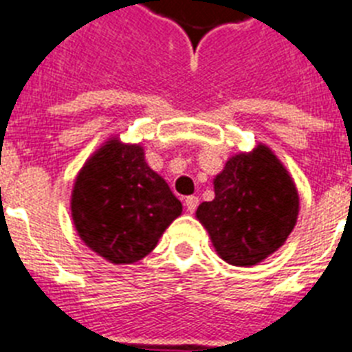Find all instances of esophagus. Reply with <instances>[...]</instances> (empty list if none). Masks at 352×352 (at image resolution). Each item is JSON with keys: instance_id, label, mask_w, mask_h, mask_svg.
Wrapping results in <instances>:
<instances>
[{"instance_id": "34e87169", "label": "esophagus", "mask_w": 352, "mask_h": 352, "mask_svg": "<svg viewBox=\"0 0 352 352\" xmlns=\"http://www.w3.org/2000/svg\"><path fill=\"white\" fill-rule=\"evenodd\" d=\"M199 197H186L184 204H186V209H188V212H195V209L199 208Z\"/></svg>"}]
</instances>
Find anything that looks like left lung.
Wrapping results in <instances>:
<instances>
[{"label": "left lung", "mask_w": 352, "mask_h": 352, "mask_svg": "<svg viewBox=\"0 0 352 352\" xmlns=\"http://www.w3.org/2000/svg\"><path fill=\"white\" fill-rule=\"evenodd\" d=\"M297 214V188L265 144L232 155L214 177V199L197 209L218 256L236 267L258 265L285 245Z\"/></svg>", "instance_id": "1"}]
</instances>
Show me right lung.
Masks as SVG:
<instances>
[{"label":"right lung","mask_w":352,"mask_h":352,"mask_svg":"<svg viewBox=\"0 0 352 352\" xmlns=\"http://www.w3.org/2000/svg\"><path fill=\"white\" fill-rule=\"evenodd\" d=\"M182 212L181 200L144 161L141 144L105 141L76 175L71 217L80 240L114 265L143 259Z\"/></svg>","instance_id":"right-lung-1"}]
</instances>
